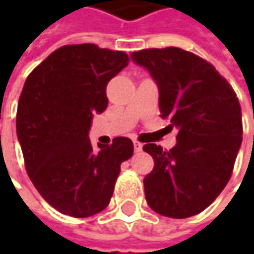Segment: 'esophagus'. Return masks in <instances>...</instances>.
<instances>
[{
  "instance_id": "34e87169",
  "label": "esophagus",
  "mask_w": 254,
  "mask_h": 254,
  "mask_svg": "<svg viewBox=\"0 0 254 254\" xmlns=\"http://www.w3.org/2000/svg\"><path fill=\"white\" fill-rule=\"evenodd\" d=\"M142 150V144L138 141H134V151L140 152Z\"/></svg>"
}]
</instances>
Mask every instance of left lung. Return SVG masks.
<instances>
[{"mask_svg":"<svg viewBox=\"0 0 254 254\" xmlns=\"http://www.w3.org/2000/svg\"><path fill=\"white\" fill-rule=\"evenodd\" d=\"M160 92V112L177 127V144L142 150L154 158L144 178L145 199L162 216L185 219L206 209L229 182L242 144L239 99L206 61L180 48L132 52Z\"/></svg>","mask_w":254,"mask_h":254,"instance_id":"1","label":"left lung"}]
</instances>
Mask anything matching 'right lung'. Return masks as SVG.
<instances>
[{
	"label": "right lung",
	"mask_w": 254,
	"mask_h": 254,
	"mask_svg": "<svg viewBox=\"0 0 254 254\" xmlns=\"http://www.w3.org/2000/svg\"><path fill=\"white\" fill-rule=\"evenodd\" d=\"M128 64L124 52L92 44L66 45L26 77L16 110L25 168L51 206L73 218L102 212L112 199L132 141L117 137L93 147L94 114L107 107L106 86Z\"/></svg>",
	"instance_id": "obj_1"
}]
</instances>
